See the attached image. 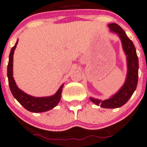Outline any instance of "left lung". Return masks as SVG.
I'll return each instance as SVG.
<instances>
[{
  "label": "left lung",
  "mask_w": 147,
  "mask_h": 147,
  "mask_svg": "<svg viewBox=\"0 0 147 147\" xmlns=\"http://www.w3.org/2000/svg\"><path fill=\"white\" fill-rule=\"evenodd\" d=\"M111 31L118 34L123 44V48L127 56V74L125 83L117 94L112 98L105 101L90 98V100L96 105L103 108H117L123 106L127 102L136 88L138 76V59L136 48L132 41L127 38L124 30L117 24L112 23L108 25Z\"/></svg>",
  "instance_id": "8db88e82"
}]
</instances>
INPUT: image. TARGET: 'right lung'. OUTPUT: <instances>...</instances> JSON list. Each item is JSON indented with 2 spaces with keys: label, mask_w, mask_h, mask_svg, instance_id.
Here are the masks:
<instances>
[{
  "label": "right lung",
  "mask_w": 147,
  "mask_h": 147,
  "mask_svg": "<svg viewBox=\"0 0 147 147\" xmlns=\"http://www.w3.org/2000/svg\"><path fill=\"white\" fill-rule=\"evenodd\" d=\"M18 40L16 44L11 49L9 54V64L7 67L8 80L10 90L13 94V97L25 108L27 110L32 112H43L53 109L58 105L61 99V94L62 90L63 85L59 88L56 94L52 96L49 97H33L26 94L22 91L15 83L13 78V55L15 49L17 45Z\"/></svg>",
  "instance_id": "obj_1"
}]
</instances>
